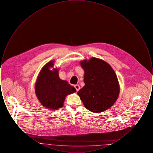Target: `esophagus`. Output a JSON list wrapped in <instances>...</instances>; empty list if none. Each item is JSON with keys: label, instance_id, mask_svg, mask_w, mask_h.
<instances>
[{"label": "esophagus", "instance_id": "esophagus-1", "mask_svg": "<svg viewBox=\"0 0 153 153\" xmlns=\"http://www.w3.org/2000/svg\"><path fill=\"white\" fill-rule=\"evenodd\" d=\"M74 87L75 89H76V91H79V90L80 89V86H79V85H74Z\"/></svg>", "mask_w": 153, "mask_h": 153}]
</instances>
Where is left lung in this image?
<instances>
[{"mask_svg": "<svg viewBox=\"0 0 153 153\" xmlns=\"http://www.w3.org/2000/svg\"><path fill=\"white\" fill-rule=\"evenodd\" d=\"M80 64L85 72V86L77 94L85 107L97 113L109 108L119 94V82L114 71L108 64L99 58L93 57Z\"/></svg>", "mask_w": 153, "mask_h": 153, "instance_id": "1", "label": "left lung"}]
</instances>
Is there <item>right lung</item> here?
Listing matches in <instances>:
<instances>
[{"instance_id":"1","label":"right lung","mask_w":153,"mask_h":153,"mask_svg":"<svg viewBox=\"0 0 153 153\" xmlns=\"http://www.w3.org/2000/svg\"><path fill=\"white\" fill-rule=\"evenodd\" d=\"M53 65L51 61L44 66L38 76L36 84V94L39 101L44 107L57 109L63 106L66 95L73 94L76 89L58 76L57 69L49 70Z\"/></svg>"}]
</instances>
